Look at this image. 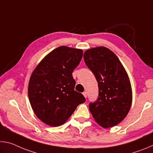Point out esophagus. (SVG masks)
<instances>
[{
    "label": "esophagus",
    "mask_w": 153,
    "mask_h": 153,
    "mask_svg": "<svg viewBox=\"0 0 153 153\" xmlns=\"http://www.w3.org/2000/svg\"><path fill=\"white\" fill-rule=\"evenodd\" d=\"M83 95L84 96V97H85V98H86V97H87V92L85 91V92H83Z\"/></svg>",
    "instance_id": "1"
}]
</instances>
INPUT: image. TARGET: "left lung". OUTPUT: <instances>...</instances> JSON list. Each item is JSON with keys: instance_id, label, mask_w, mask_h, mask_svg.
I'll return each instance as SVG.
<instances>
[{"instance_id": "left-lung-1", "label": "left lung", "mask_w": 153, "mask_h": 153, "mask_svg": "<svg viewBox=\"0 0 153 153\" xmlns=\"http://www.w3.org/2000/svg\"><path fill=\"white\" fill-rule=\"evenodd\" d=\"M84 59L98 82V97L89 104L95 121L105 128L117 125L130 109L132 92L129 77L120 59L109 49H88Z\"/></svg>"}]
</instances>
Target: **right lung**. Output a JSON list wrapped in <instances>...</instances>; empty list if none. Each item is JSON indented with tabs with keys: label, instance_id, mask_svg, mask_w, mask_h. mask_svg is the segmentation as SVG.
<instances>
[{
	"label": "right lung",
	"instance_id": "right-lung-1",
	"mask_svg": "<svg viewBox=\"0 0 153 153\" xmlns=\"http://www.w3.org/2000/svg\"><path fill=\"white\" fill-rule=\"evenodd\" d=\"M82 56L80 49L59 46L42 59L30 77V105L36 115L48 126L63 124L77 106L86 101L74 90L76 81L72 76Z\"/></svg>",
	"mask_w": 153,
	"mask_h": 153
}]
</instances>
